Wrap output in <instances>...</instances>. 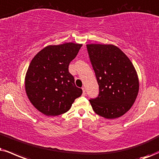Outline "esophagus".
I'll list each match as a JSON object with an SVG mask.
<instances>
[{
  "instance_id": "34e87169",
  "label": "esophagus",
  "mask_w": 159,
  "mask_h": 159,
  "mask_svg": "<svg viewBox=\"0 0 159 159\" xmlns=\"http://www.w3.org/2000/svg\"><path fill=\"white\" fill-rule=\"evenodd\" d=\"M83 95L84 96H85V94H86V92H85V88H83Z\"/></svg>"
}]
</instances>
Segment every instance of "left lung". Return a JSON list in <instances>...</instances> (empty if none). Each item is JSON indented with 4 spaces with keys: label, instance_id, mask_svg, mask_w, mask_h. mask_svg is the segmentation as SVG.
Segmentation results:
<instances>
[{
    "label": "left lung",
    "instance_id": "1",
    "mask_svg": "<svg viewBox=\"0 0 159 159\" xmlns=\"http://www.w3.org/2000/svg\"><path fill=\"white\" fill-rule=\"evenodd\" d=\"M87 49L94 70L99 93L90 99L97 114L116 119L133 106L139 89L136 70L126 54L111 44H88Z\"/></svg>",
    "mask_w": 159,
    "mask_h": 159
}]
</instances>
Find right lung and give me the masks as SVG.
I'll return each mask as SVG.
<instances>
[{"label":"right lung","instance_id":"add662e5","mask_svg":"<svg viewBox=\"0 0 159 159\" xmlns=\"http://www.w3.org/2000/svg\"><path fill=\"white\" fill-rule=\"evenodd\" d=\"M83 45L66 43L48 46L31 61L25 77L29 101L40 112L55 116L66 113L83 90L75 85L69 63Z\"/></svg>","mask_w":159,"mask_h":159}]
</instances>
